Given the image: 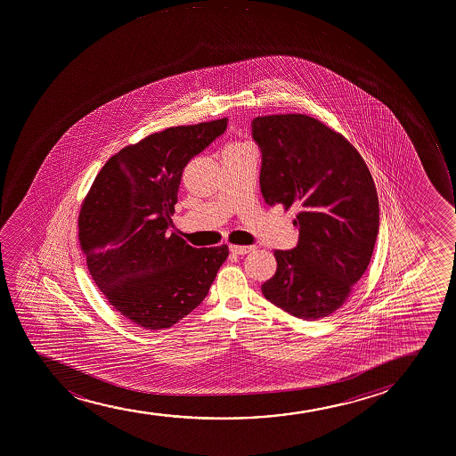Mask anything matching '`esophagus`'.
Wrapping results in <instances>:
<instances>
[{
	"instance_id": "obj_1",
	"label": "esophagus",
	"mask_w": 456,
	"mask_h": 456,
	"mask_svg": "<svg viewBox=\"0 0 456 456\" xmlns=\"http://www.w3.org/2000/svg\"><path fill=\"white\" fill-rule=\"evenodd\" d=\"M229 248H231L233 255H246L248 251L255 250L253 246H235V244H231Z\"/></svg>"
}]
</instances>
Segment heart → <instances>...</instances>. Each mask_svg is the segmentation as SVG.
<instances>
[{"label":"heart","instance_id":"b5f03b06","mask_svg":"<svg viewBox=\"0 0 456 456\" xmlns=\"http://www.w3.org/2000/svg\"><path fill=\"white\" fill-rule=\"evenodd\" d=\"M238 147H246V145L244 143H238V145H231L229 149H238Z\"/></svg>","mask_w":456,"mask_h":456}]
</instances>
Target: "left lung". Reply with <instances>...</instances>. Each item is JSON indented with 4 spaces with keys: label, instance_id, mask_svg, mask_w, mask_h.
<instances>
[{
    "label": "left lung",
    "instance_id": "obj_1",
    "mask_svg": "<svg viewBox=\"0 0 456 456\" xmlns=\"http://www.w3.org/2000/svg\"><path fill=\"white\" fill-rule=\"evenodd\" d=\"M251 134L266 205L300 208L297 247L274 251L277 270L262 294L294 317H328L347 302L373 255L379 200L369 167L343 134L302 113L257 117Z\"/></svg>",
    "mask_w": 456,
    "mask_h": 456
}]
</instances>
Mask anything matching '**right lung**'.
Here are the masks:
<instances>
[{
  "instance_id": "add662e5",
  "label": "right lung",
  "mask_w": 456,
  "mask_h": 456,
  "mask_svg": "<svg viewBox=\"0 0 456 456\" xmlns=\"http://www.w3.org/2000/svg\"><path fill=\"white\" fill-rule=\"evenodd\" d=\"M227 118L165 128L113 154L78 214L95 285L121 315L171 328L205 300L229 247L195 248L168 233L183 168L224 134Z\"/></svg>"
}]
</instances>
